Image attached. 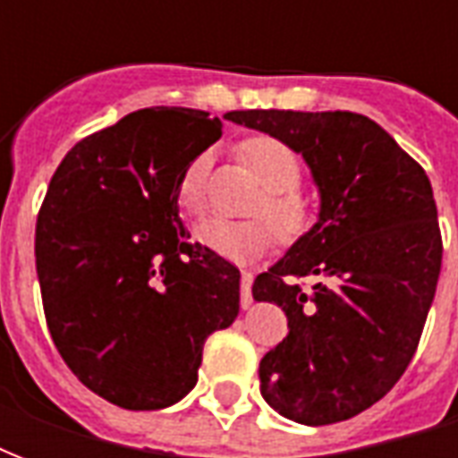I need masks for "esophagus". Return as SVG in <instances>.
<instances>
[{"label":"esophagus","mask_w":458,"mask_h":458,"mask_svg":"<svg viewBox=\"0 0 458 458\" xmlns=\"http://www.w3.org/2000/svg\"><path fill=\"white\" fill-rule=\"evenodd\" d=\"M240 304H242V309L252 304V275L250 272L240 275Z\"/></svg>","instance_id":"1"}]
</instances>
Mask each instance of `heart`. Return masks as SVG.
<instances>
[{"instance_id": "b5f03b06", "label": "heart", "mask_w": 458, "mask_h": 458, "mask_svg": "<svg viewBox=\"0 0 458 458\" xmlns=\"http://www.w3.org/2000/svg\"><path fill=\"white\" fill-rule=\"evenodd\" d=\"M240 157L248 164L250 174L265 189V196L252 210L255 218H265L282 240H297L311 223V210L297 189L301 186V159L287 141L258 134L240 144ZM210 169V154H199L183 169L176 186V200L191 218L206 213V179ZM272 230L262 220L228 223L208 220L196 228V238L203 248L233 262H248L259 258L272 245Z\"/></svg>"}]
</instances>
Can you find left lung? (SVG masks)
Here are the masks:
<instances>
[{"label": "left lung", "instance_id": "1", "mask_svg": "<svg viewBox=\"0 0 458 458\" xmlns=\"http://www.w3.org/2000/svg\"><path fill=\"white\" fill-rule=\"evenodd\" d=\"M304 157L321 196L314 228L252 284L287 314V338L259 363L262 397L309 427L351 420L412 360L442 269L432 183L365 114L235 110ZM287 276H318L304 290Z\"/></svg>", "mask_w": 458, "mask_h": 458}]
</instances>
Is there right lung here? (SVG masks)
Wrapping results in <instances>:
<instances>
[{"label": "right lung", "mask_w": 458, "mask_h": 458, "mask_svg": "<svg viewBox=\"0 0 458 458\" xmlns=\"http://www.w3.org/2000/svg\"><path fill=\"white\" fill-rule=\"evenodd\" d=\"M203 110L144 107L65 154L36 220L51 338L95 394L161 410L199 380L203 344L240 311V269L179 218L183 169L220 140Z\"/></svg>", "instance_id": "obj_1"}]
</instances>
